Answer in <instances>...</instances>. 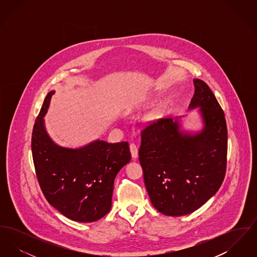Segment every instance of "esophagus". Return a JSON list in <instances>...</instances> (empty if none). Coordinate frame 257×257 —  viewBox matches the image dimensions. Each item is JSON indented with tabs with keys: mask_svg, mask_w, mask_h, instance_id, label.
<instances>
[{
	"mask_svg": "<svg viewBox=\"0 0 257 257\" xmlns=\"http://www.w3.org/2000/svg\"><path fill=\"white\" fill-rule=\"evenodd\" d=\"M130 151H131V155H132L133 159L138 158V147L135 145L134 143L130 145Z\"/></svg>",
	"mask_w": 257,
	"mask_h": 257,
	"instance_id": "34e87169",
	"label": "esophagus"
}]
</instances>
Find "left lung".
<instances>
[{"mask_svg": "<svg viewBox=\"0 0 257 257\" xmlns=\"http://www.w3.org/2000/svg\"><path fill=\"white\" fill-rule=\"evenodd\" d=\"M189 110L198 108L202 128L182 129L181 118H162L142 132L140 163L151 203L166 216L191 214L214 196L225 175L227 128L209 86L195 79Z\"/></svg>", "mask_w": 257, "mask_h": 257, "instance_id": "left-lung-1", "label": "left lung"}]
</instances>
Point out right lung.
<instances>
[{
    "label": "right lung",
    "instance_id": "add662e5",
    "mask_svg": "<svg viewBox=\"0 0 257 257\" xmlns=\"http://www.w3.org/2000/svg\"><path fill=\"white\" fill-rule=\"evenodd\" d=\"M55 90L45 98L32 135L38 183L50 204L69 220L93 222L111 208L113 181L131 160L127 142L95 140L78 148L57 145L46 131L44 116Z\"/></svg>",
    "mask_w": 257,
    "mask_h": 257
}]
</instances>
